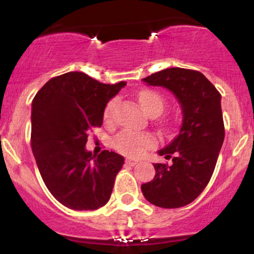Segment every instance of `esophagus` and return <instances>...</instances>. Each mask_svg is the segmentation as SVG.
Returning <instances> with one entry per match:
<instances>
[{"label": "esophagus", "mask_w": 254, "mask_h": 254, "mask_svg": "<svg viewBox=\"0 0 254 254\" xmlns=\"http://www.w3.org/2000/svg\"><path fill=\"white\" fill-rule=\"evenodd\" d=\"M125 164L129 165V166H135L138 164V160L131 159V157H127V159H125Z\"/></svg>", "instance_id": "34e87169"}]
</instances>
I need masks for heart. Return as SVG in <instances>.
Returning <instances> with one entry per match:
<instances>
[{"label":"heart","mask_w":254,"mask_h":254,"mask_svg":"<svg viewBox=\"0 0 254 254\" xmlns=\"http://www.w3.org/2000/svg\"><path fill=\"white\" fill-rule=\"evenodd\" d=\"M142 110L149 116H157L162 112L165 107V98L159 92L153 89H143L137 95ZM117 101L113 99L106 105L104 111V119L107 124L112 122ZM113 147L119 153L127 156H141L147 149L155 145V138L148 132H135V131L124 130L118 132L112 141Z\"/></svg>","instance_id":"heart-1"}]
</instances>
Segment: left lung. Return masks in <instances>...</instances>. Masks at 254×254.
Here are the masks:
<instances>
[{"mask_svg": "<svg viewBox=\"0 0 254 254\" xmlns=\"http://www.w3.org/2000/svg\"><path fill=\"white\" fill-rule=\"evenodd\" d=\"M149 86L170 89L183 109L179 133L164 149L168 164H154L156 174L141 190L148 202L160 208L185 206L210 182L224 139L221 94L202 72L168 68L143 78Z\"/></svg>", "mask_w": 254, "mask_h": 254, "instance_id": "1", "label": "left lung"}]
</instances>
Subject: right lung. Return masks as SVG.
Instances as JSON below:
<instances>
[{"label":"right lung","mask_w":254,"mask_h":254,"mask_svg":"<svg viewBox=\"0 0 254 254\" xmlns=\"http://www.w3.org/2000/svg\"><path fill=\"white\" fill-rule=\"evenodd\" d=\"M125 86L101 83L81 71L49 80L32 101L31 147L48 190L72 210H97L109 202L124 157L87 151L88 132L100 127L111 98Z\"/></svg>","instance_id":"1"}]
</instances>
